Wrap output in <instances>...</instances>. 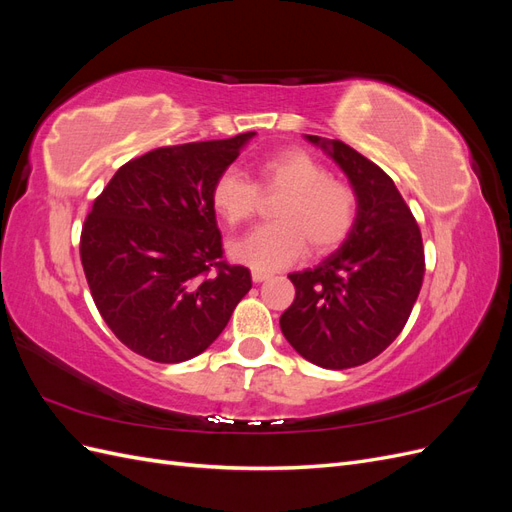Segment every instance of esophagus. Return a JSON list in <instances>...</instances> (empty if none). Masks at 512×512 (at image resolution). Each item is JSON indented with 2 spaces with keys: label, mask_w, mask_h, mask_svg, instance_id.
<instances>
[{
  "label": "esophagus",
  "mask_w": 512,
  "mask_h": 512,
  "mask_svg": "<svg viewBox=\"0 0 512 512\" xmlns=\"http://www.w3.org/2000/svg\"><path fill=\"white\" fill-rule=\"evenodd\" d=\"M269 277H271V275H269L267 271H258V269H254V271H252V280H254L256 284H260V282L269 280Z\"/></svg>",
  "instance_id": "34e87169"
}]
</instances>
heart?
I'll return each instance as SVG.
<instances>
[{"instance_id":"1","label":"heart","mask_w":512,"mask_h":512,"mask_svg":"<svg viewBox=\"0 0 512 512\" xmlns=\"http://www.w3.org/2000/svg\"><path fill=\"white\" fill-rule=\"evenodd\" d=\"M260 192L284 194L273 215L277 224L260 226L230 243V254L258 271L292 265L307 243L316 254L342 245L356 220V194L329 177V170L301 149L280 151L258 164V185L241 170L226 168L213 183V205L230 226L250 222L260 209Z\"/></svg>"}]
</instances>
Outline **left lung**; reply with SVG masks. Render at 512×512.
Returning a JSON list of instances; mask_svg holds the SVG:
<instances>
[{
  "mask_svg": "<svg viewBox=\"0 0 512 512\" xmlns=\"http://www.w3.org/2000/svg\"><path fill=\"white\" fill-rule=\"evenodd\" d=\"M344 170L356 194L348 239L318 267L290 273L280 318L288 344L324 369L363 365L406 327L425 275L421 230L384 170L342 141L305 134Z\"/></svg>",
  "mask_w": 512,
  "mask_h": 512,
  "instance_id": "obj_1",
  "label": "left lung"
}]
</instances>
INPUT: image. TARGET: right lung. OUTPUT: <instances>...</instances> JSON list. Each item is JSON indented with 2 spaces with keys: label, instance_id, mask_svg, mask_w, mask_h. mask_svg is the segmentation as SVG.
<instances>
[{
  "label": "right lung",
  "instance_id": "add662e5",
  "mask_svg": "<svg viewBox=\"0 0 512 512\" xmlns=\"http://www.w3.org/2000/svg\"><path fill=\"white\" fill-rule=\"evenodd\" d=\"M256 132L153 149L123 164L81 232L91 297L123 346L156 363L205 352L252 288L228 265L213 183Z\"/></svg>",
  "mask_w": 512,
  "mask_h": 512
}]
</instances>
